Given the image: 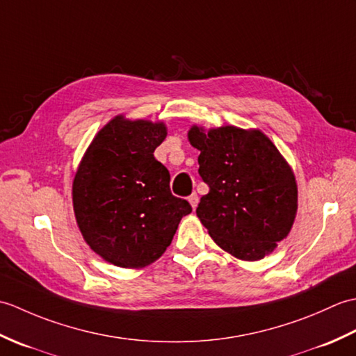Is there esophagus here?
<instances>
[{
	"instance_id": "esophagus-1",
	"label": "esophagus",
	"mask_w": 356,
	"mask_h": 356,
	"mask_svg": "<svg viewBox=\"0 0 356 356\" xmlns=\"http://www.w3.org/2000/svg\"><path fill=\"white\" fill-rule=\"evenodd\" d=\"M188 202L191 203V207H193V209H195L197 208V205H199V195L195 194V193H193L190 197H188Z\"/></svg>"
}]
</instances>
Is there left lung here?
<instances>
[{
    "label": "left lung",
    "instance_id": "left-lung-1",
    "mask_svg": "<svg viewBox=\"0 0 356 356\" xmlns=\"http://www.w3.org/2000/svg\"><path fill=\"white\" fill-rule=\"evenodd\" d=\"M199 174L209 186L195 213L226 252L254 261L274 251L297 214V184L282 154L261 131L193 127Z\"/></svg>",
    "mask_w": 356,
    "mask_h": 356
}]
</instances>
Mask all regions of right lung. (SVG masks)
Listing matches in <instances>:
<instances>
[{"mask_svg":"<svg viewBox=\"0 0 356 356\" xmlns=\"http://www.w3.org/2000/svg\"><path fill=\"white\" fill-rule=\"evenodd\" d=\"M163 124L113 119L96 134L73 182L79 229L96 254L120 268H142L170 246L193 208L170 190L154 149Z\"/></svg>","mask_w":356,"mask_h":356,"instance_id":"right-lung-1","label":"right lung"}]
</instances>
